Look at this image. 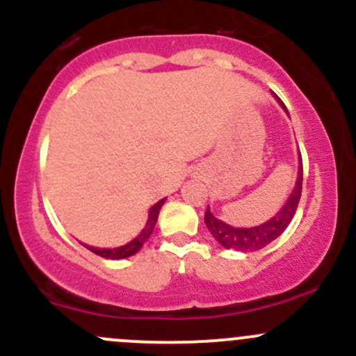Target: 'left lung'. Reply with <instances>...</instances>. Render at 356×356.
Returning <instances> with one entry per match:
<instances>
[{
  "instance_id": "obj_1",
  "label": "left lung",
  "mask_w": 356,
  "mask_h": 356,
  "mask_svg": "<svg viewBox=\"0 0 356 356\" xmlns=\"http://www.w3.org/2000/svg\"><path fill=\"white\" fill-rule=\"evenodd\" d=\"M274 95V92H272ZM274 98L277 99L279 105L286 110L284 103L274 95ZM298 177L296 184H294L293 191H291L289 198L286 200L284 207L277 211L272 218H268L267 222L260 225H253V227H232V225L225 224L224 220L215 217L210 211V207L207 208V213H204V224H207L208 231L211 232L215 239L220 243L222 246L227 248V250H236L243 251V253H250V251H258L267 245H270L274 239H277L282 232L286 231V227L293 220L294 213H296L298 203L301 198V184H303V163H301V155L298 153Z\"/></svg>"
}]
</instances>
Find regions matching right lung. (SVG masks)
<instances>
[{
	"label": "right lung",
	"instance_id": "obj_1",
	"mask_svg": "<svg viewBox=\"0 0 356 356\" xmlns=\"http://www.w3.org/2000/svg\"><path fill=\"white\" fill-rule=\"evenodd\" d=\"M163 203H165V198L160 200L158 203H155L152 208H149L148 220H146L143 231L139 232V234L136 236L132 241H129L127 245H122L117 248H95V246L84 245V243H82V245L88 248L89 251H92V253L99 254V257H103V258H108V260H122V258L132 257V254H136L139 250H141L143 245H145V243L149 239V236L153 234V229H155L156 220H158V213H160Z\"/></svg>",
	"mask_w": 356,
	"mask_h": 356
}]
</instances>
